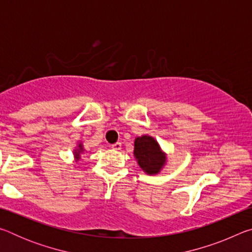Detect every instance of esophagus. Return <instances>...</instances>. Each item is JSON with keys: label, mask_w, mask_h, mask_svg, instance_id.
Instances as JSON below:
<instances>
[{"label": "esophagus", "mask_w": 252, "mask_h": 252, "mask_svg": "<svg viewBox=\"0 0 252 252\" xmlns=\"http://www.w3.org/2000/svg\"><path fill=\"white\" fill-rule=\"evenodd\" d=\"M111 148H112L113 150H120V149L122 148V143L121 142H117V143L112 144V146H111Z\"/></svg>", "instance_id": "1"}]
</instances>
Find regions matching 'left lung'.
I'll return each instance as SVG.
<instances>
[{
    "label": "left lung",
    "mask_w": 252,
    "mask_h": 252,
    "mask_svg": "<svg viewBox=\"0 0 252 252\" xmlns=\"http://www.w3.org/2000/svg\"><path fill=\"white\" fill-rule=\"evenodd\" d=\"M133 155L144 172L158 174L167 163V153L162 151L160 144L150 135L138 136L134 140Z\"/></svg>",
    "instance_id": "8db88e82"
}]
</instances>
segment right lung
<instances>
[{
  "label": "right lung",
  "instance_id": "right-lung-1",
  "mask_svg": "<svg viewBox=\"0 0 252 252\" xmlns=\"http://www.w3.org/2000/svg\"><path fill=\"white\" fill-rule=\"evenodd\" d=\"M84 152H85V149L83 148L82 142H79V144L76 146V148L74 149V151H73V156H74V159H75L76 162H78L81 159V156H82Z\"/></svg>",
  "mask_w": 252,
  "mask_h": 252
}]
</instances>
